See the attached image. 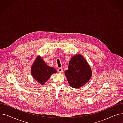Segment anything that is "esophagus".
<instances>
[{
	"label": "esophagus",
	"instance_id": "esophagus-1",
	"mask_svg": "<svg viewBox=\"0 0 123 123\" xmlns=\"http://www.w3.org/2000/svg\"><path fill=\"white\" fill-rule=\"evenodd\" d=\"M58 72H59V73H62V72H63V69H62L61 68H58Z\"/></svg>",
	"mask_w": 123,
	"mask_h": 123
}]
</instances>
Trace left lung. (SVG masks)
<instances>
[{"instance_id": "left-lung-1", "label": "left lung", "mask_w": 123, "mask_h": 123, "mask_svg": "<svg viewBox=\"0 0 123 123\" xmlns=\"http://www.w3.org/2000/svg\"><path fill=\"white\" fill-rule=\"evenodd\" d=\"M69 85L74 88H79L89 82L92 71L85 58L81 54L73 56L69 62L68 70L65 71Z\"/></svg>"}]
</instances>
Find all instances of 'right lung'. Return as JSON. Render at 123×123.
Segmentation results:
<instances>
[{
	"instance_id": "add662e5",
	"label": "right lung",
	"mask_w": 123,
	"mask_h": 123,
	"mask_svg": "<svg viewBox=\"0 0 123 123\" xmlns=\"http://www.w3.org/2000/svg\"><path fill=\"white\" fill-rule=\"evenodd\" d=\"M56 72L55 69L48 66L40 56H37L31 68L32 77L41 85H44L50 76Z\"/></svg>"
}]
</instances>
